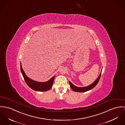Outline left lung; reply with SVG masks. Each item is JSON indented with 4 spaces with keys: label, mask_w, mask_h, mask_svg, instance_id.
I'll use <instances>...</instances> for the list:
<instances>
[{
    "label": "left lung",
    "mask_w": 125,
    "mask_h": 125,
    "mask_svg": "<svg viewBox=\"0 0 125 125\" xmlns=\"http://www.w3.org/2000/svg\"><path fill=\"white\" fill-rule=\"evenodd\" d=\"M101 72L100 73L99 76L96 79V80L91 85H90L88 86H86V87H77V86H74V85H73L70 81H69V84L70 85V86L71 88L75 92H86L87 91H88L89 90L92 89V88H93L95 86H96L97 84L98 83V82L99 81L100 78L101 77Z\"/></svg>",
    "instance_id": "8db88e82"
}]
</instances>
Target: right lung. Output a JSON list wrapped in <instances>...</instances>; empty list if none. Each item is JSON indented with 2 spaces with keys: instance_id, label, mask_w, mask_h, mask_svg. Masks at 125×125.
<instances>
[{
  "instance_id": "1",
  "label": "right lung",
  "mask_w": 125,
  "mask_h": 125,
  "mask_svg": "<svg viewBox=\"0 0 125 125\" xmlns=\"http://www.w3.org/2000/svg\"><path fill=\"white\" fill-rule=\"evenodd\" d=\"M20 69L21 73L27 84L31 89L37 91H46L49 90L53 85L55 76L52 77L49 80L46 82H39L34 81L27 77L24 73L21 64L20 63Z\"/></svg>"
}]
</instances>
